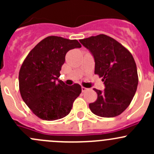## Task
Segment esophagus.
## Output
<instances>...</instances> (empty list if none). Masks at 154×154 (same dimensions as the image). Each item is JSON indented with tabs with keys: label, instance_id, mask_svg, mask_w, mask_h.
<instances>
[{
	"label": "esophagus",
	"instance_id": "obj_1",
	"mask_svg": "<svg viewBox=\"0 0 154 154\" xmlns=\"http://www.w3.org/2000/svg\"><path fill=\"white\" fill-rule=\"evenodd\" d=\"M81 88H82V91H83V92H84V91H87V90H88V88H85V87H83V86H82Z\"/></svg>",
	"mask_w": 154,
	"mask_h": 154
}]
</instances>
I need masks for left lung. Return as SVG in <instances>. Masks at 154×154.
Masks as SVG:
<instances>
[{"instance_id":"1","label":"left lung","mask_w":154,"mask_h":154,"mask_svg":"<svg viewBox=\"0 0 154 154\" xmlns=\"http://www.w3.org/2000/svg\"><path fill=\"white\" fill-rule=\"evenodd\" d=\"M80 42L94 57V74L103 77L105 86L103 91L94 88L97 98L89 103V109L100 117L119 116L131 103L139 83L133 56L119 42L104 34L80 39Z\"/></svg>"}]
</instances>
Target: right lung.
Listing matches in <instances>:
<instances>
[{
	"instance_id": "add662e5",
	"label": "right lung",
	"mask_w": 154,
	"mask_h": 154,
	"mask_svg": "<svg viewBox=\"0 0 154 154\" xmlns=\"http://www.w3.org/2000/svg\"><path fill=\"white\" fill-rule=\"evenodd\" d=\"M81 48L76 39L48 36L29 53L19 71L21 97L39 119L54 121L69 114L82 88L79 84L67 86L59 80L66 54Z\"/></svg>"
}]
</instances>
